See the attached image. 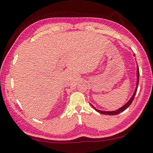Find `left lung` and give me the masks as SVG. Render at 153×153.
Instances as JSON below:
<instances>
[{
    "instance_id": "obj_1",
    "label": "left lung",
    "mask_w": 153,
    "mask_h": 153,
    "mask_svg": "<svg viewBox=\"0 0 153 153\" xmlns=\"http://www.w3.org/2000/svg\"><path fill=\"white\" fill-rule=\"evenodd\" d=\"M134 56H135V55H134ZM138 82H139V69H138V66L137 65V85H136L135 90L134 91V93H133L132 97H131V98H130V99L129 100L126 102V104H124V105H123V106H122L121 108H118V110H114V111H102V110H100L96 109V108L94 107L92 104H90L91 105V106H92L94 108V110H95L96 111H97V112H99V113L102 114H105V115H116V114H118L121 113L122 112H123V111H124L125 110L127 109V108L129 107V105L132 104L133 100H134V96L136 95V93H137Z\"/></svg>"
}]
</instances>
